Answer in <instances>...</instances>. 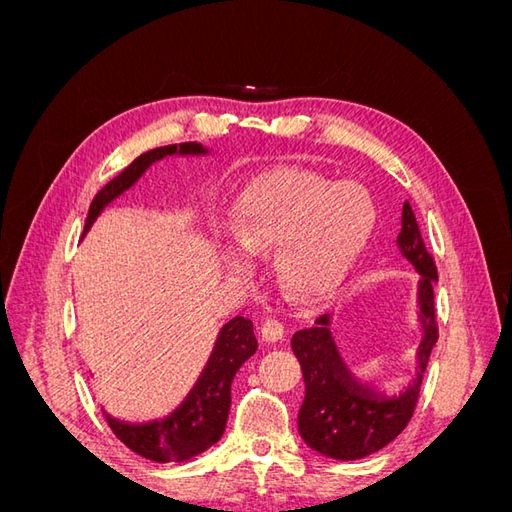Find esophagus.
Returning <instances> with one entry per match:
<instances>
[{
  "instance_id": "obj_1",
  "label": "esophagus",
  "mask_w": 512,
  "mask_h": 512,
  "mask_svg": "<svg viewBox=\"0 0 512 512\" xmlns=\"http://www.w3.org/2000/svg\"><path fill=\"white\" fill-rule=\"evenodd\" d=\"M260 337L265 339V342H277V339L284 337V324L275 318L265 320L260 327Z\"/></svg>"
}]
</instances>
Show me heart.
<instances>
[{"label":"heart","instance_id":"obj_1","mask_svg":"<svg viewBox=\"0 0 512 512\" xmlns=\"http://www.w3.org/2000/svg\"><path fill=\"white\" fill-rule=\"evenodd\" d=\"M376 226V205L359 183H331L301 168L254 177L232 207V237L247 254L275 247L277 280L297 297H318L344 280ZM228 267L245 271L241 254Z\"/></svg>","mask_w":512,"mask_h":512}]
</instances>
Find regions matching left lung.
Segmentation results:
<instances>
[{"instance_id":"1","label":"left lung","mask_w":512,"mask_h":512,"mask_svg":"<svg viewBox=\"0 0 512 512\" xmlns=\"http://www.w3.org/2000/svg\"><path fill=\"white\" fill-rule=\"evenodd\" d=\"M397 245L414 269L421 273L418 305H421L423 342L418 346V371L412 384L399 397H384L371 386L359 384L339 354L331 318L324 314L316 327L292 335V352L303 369L305 399L299 410L301 438L320 455L352 461L380 451L406 429L414 414L418 393L429 354L438 342V314L433 288L438 282V267L427 252L416 215L406 200L401 213V232Z\"/></svg>"}]
</instances>
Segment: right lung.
<instances>
[{"instance_id":"right-lung-1","label":"right lung","mask_w":512,"mask_h":512,"mask_svg":"<svg viewBox=\"0 0 512 512\" xmlns=\"http://www.w3.org/2000/svg\"><path fill=\"white\" fill-rule=\"evenodd\" d=\"M203 156L207 149L200 143H181L151 149L138 156L128 168L108 181L104 188L91 200V207L85 220L87 232L98 220L102 209L113 203L128 188L141 179L145 170L166 156ZM258 342L254 337L252 320L243 316L232 318L224 324L218 342L209 356V363L200 374L188 399L162 421H151L143 425H132L117 421L106 414V423L115 436L126 444L130 451L145 459L168 463V461H188L200 453H205L222 438L230 410V384L239 367L256 352Z\"/></svg>"}]
</instances>
